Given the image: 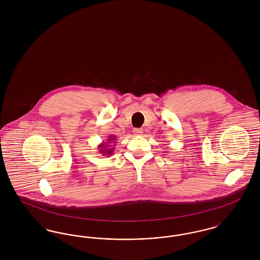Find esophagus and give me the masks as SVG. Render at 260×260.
I'll use <instances>...</instances> for the list:
<instances>
[{
  "instance_id": "esophagus-1",
  "label": "esophagus",
  "mask_w": 260,
  "mask_h": 260,
  "mask_svg": "<svg viewBox=\"0 0 260 260\" xmlns=\"http://www.w3.org/2000/svg\"><path fill=\"white\" fill-rule=\"evenodd\" d=\"M134 135L135 136H141L142 135V129L141 128H135L134 129Z\"/></svg>"
}]
</instances>
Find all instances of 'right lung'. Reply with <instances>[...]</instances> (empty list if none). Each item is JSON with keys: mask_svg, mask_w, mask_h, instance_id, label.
I'll return each instance as SVG.
<instances>
[{"mask_svg": "<svg viewBox=\"0 0 260 260\" xmlns=\"http://www.w3.org/2000/svg\"><path fill=\"white\" fill-rule=\"evenodd\" d=\"M115 140H116V136H108V139H106V142L103 141L98 146L99 153L102 154V156H111L113 152H114V149H115V147H112V146L116 145ZM112 144H113V146L111 145Z\"/></svg>", "mask_w": 260, "mask_h": 260, "instance_id": "add662e5", "label": "right lung"}]
</instances>
